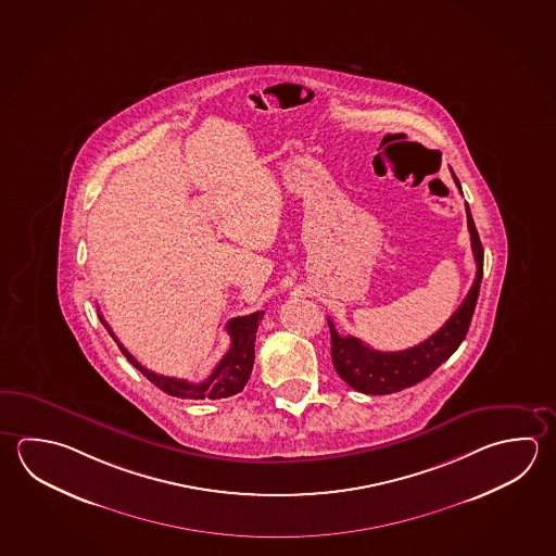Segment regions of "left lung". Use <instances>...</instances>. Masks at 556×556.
<instances>
[{
  "mask_svg": "<svg viewBox=\"0 0 556 556\" xmlns=\"http://www.w3.org/2000/svg\"><path fill=\"white\" fill-rule=\"evenodd\" d=\"M455 184L460 190V182L453 174ZM466 222L472 241V253L476 261V278L465 302L458 305L451 319L424 343L415 344L412 349L397 351V353H382L374 351L368 344L354 337H343L337 333L333 321H329L331 329V358L337 374L346 384L363 394L384 395L402 392L409 386L419 384L431 374L451 358L460 343L465 341L468 327L475 315L480 282L484 274V249L476 231L475 219L470 207L466 203Z\"/></svg>",
  "mask_w": 556,
  "mask_h": 556,
  "instance_id": "left-lung-1",
  "label": "left lung"
}]
</instances>
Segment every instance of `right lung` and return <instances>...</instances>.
<instances>
[{
	"mask_svg": "<svg viewBox=\"0 0 556 556\" xmlns=\"http://www.w3.org/2000/svg\"><path fill=\"white\" fill-rule=\"evenodd\" d=\"M264 312H256V314L242 315V317H235L227 324V333L231 334V346L227 354L223 356L219 364L215 366V370L210 374L207 380H203L200 384H193L188 380H180V378H168L162 374L152 372L149 368H144L141 364L132 358V354L119 343V339L115 337L112 327L103 319L100 314V321L103 327L108 329V333L112 334L115 339L117 346L122 349L125 358L147 376L152 384L161 388L162 392L168 395H176V397H184V400H222V397H229V395L239 394L242 388L249 382L251 372H253L254 364V339H256V329L258 324L263 321Z\"/></svg>",
	"mask_w": 556,
	"mask_h": 556,
	"instance_id": "obj_1",
	"label": "right lung"
}]
</instances>
